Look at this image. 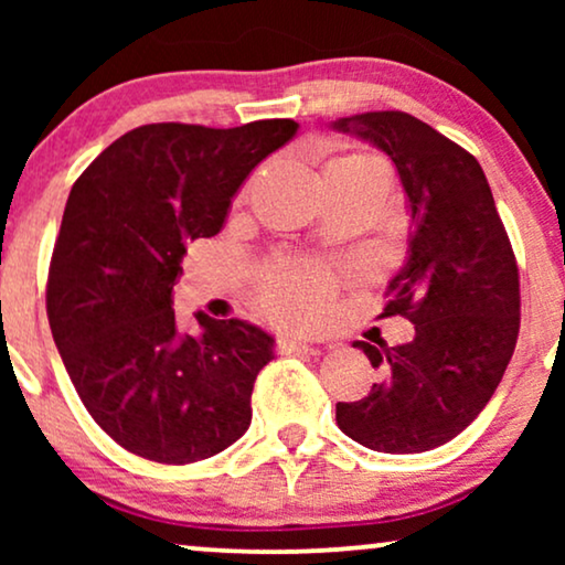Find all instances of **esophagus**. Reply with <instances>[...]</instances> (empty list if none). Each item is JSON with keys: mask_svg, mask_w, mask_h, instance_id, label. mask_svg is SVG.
Segmentation results:
<instances>
[{"mask_svg": "<svg viewBox=\"0 0 565 565\" xmlns=\"http://www.w3.org/2000/svg\"><path fill=\"white\" fill-rule=\"evenodd\" d=\"M277 350L282 354H296V352H306V354H319L321 347L313 342H306V339H292V337H282L277 342Z\"/></svg>", "mask_w": 565, "mask_h": 565, "instance_id": "obj_1", "label": "esophagus"}]
</instances>
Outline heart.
Listing matches in <instances>:
<instances>
[{"label": "heart", "instance_id": "obj_1", "mask_svg": "<svg viewBox=\"0 0 565 565\" xmlns=\"http://www.w3.org/2000/svg\"><path fill=\"white\" fill-rule=\"evenodd\" d=\"M377 169L383 167L375 159L362 157V153H350V157L331 159L323 169ZM329 300V277L319 273V269H300L282 265L277 267L273 277H269L267 288V308L275 319L288 323H303L313 321L316 316L323 311Z\"/></svg>", "mask_w": 565, "mask_h": 565}]
</instances>
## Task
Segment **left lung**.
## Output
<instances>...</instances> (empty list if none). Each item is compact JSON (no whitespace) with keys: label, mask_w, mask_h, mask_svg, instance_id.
<instances>
[{"label":"left lung","mask_w":565,"mask_h":565,"mask_svg":"<svg viewBox=\"0 0 565 565\" xmlns=\"http://www.w3.org/2000/svg\"><path fill=\"white\" fill-rule=\"evenodd\" d=\"M381 149L412 207L408 257L383 316H406L414 339L354 342L381 381L339 401L337 424L377 452H424L458 437L501 383L520 334V273L483 169L414 115L373 110L331 122Z\"/></svg>","instance_id":"obj_1"}]
</instances>
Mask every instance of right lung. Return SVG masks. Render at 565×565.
I'll return each mask as SVG.
<instances>
[{"label":"right lung","instance_id":"1","mask_svg":"<svg viewBox=\"0 0 565 565\" xmlns=\"http://www.w3.org/2000/svg\"><path fill=\"white\" fill-rule=\"evenodd\" d=\"M296 134V120L151 122L68 192L45 292L53 342L92 419L146 460L213 458L249 429L275 337L203 311L182 334L172 290L188 244L218 234L246 177Z\"/></svg>","mask_w":565,"mask_h":565}]
</instances>
